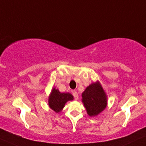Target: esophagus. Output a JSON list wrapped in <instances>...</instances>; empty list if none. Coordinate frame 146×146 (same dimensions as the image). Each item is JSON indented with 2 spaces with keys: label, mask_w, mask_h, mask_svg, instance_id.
<instances>
[{
  "label": "esophagus",
  "mask_w": 146,
  "mask_h": 146,
  "mask_svg": "<svg viewBox=\"0 0 146 146\" xmlns=\"http://www.w3.org/2000/svg\"><path fill=\"white\" fill-rule=\"evenodd\" d=\"M73 96H74L75 100H78V98H79L78 94H77V92L76 91H73Z\"/></svg>",
  "instance_id": "obj_1"
}]
</instances>
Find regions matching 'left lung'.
I'll list each match as a JSON object with an SVG mask.
<instances>
[{"label":"left lung","instance_id":"1","mask_svg":"<svg viewBox=\"0 0 146 146\" xmlns=\"http://www.w3.org/2000/svg\"><path fill=\"white\" fill-rule=\"evenodd\" d=\"M82 102L90 117H96L107 106V95L99 81L86 88L82 94Z\"/></svg>","mask_w":146,"mask_h":146}]
</instances>
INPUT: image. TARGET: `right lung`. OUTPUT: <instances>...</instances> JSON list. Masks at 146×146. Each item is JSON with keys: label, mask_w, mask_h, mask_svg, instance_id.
Wrapping results in <instances>:
<instances>
[{"label": "right lung", "mask_w": 146, "mask_h": 146, "mask_svg": "<svg viewBox=\"0 0 146 146\" xmlns=\"http://www.w3.org/2000/svg\"><path fill=\"white\" fill-rule=\"evenodd\" d=\"M74 98L69 92L61 93L58 89L52 88L48 96V106L56 113L61 112L68 101L73 100Z\"/></svg>", "instance_id": "1"}]
</instances>
